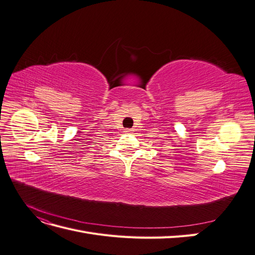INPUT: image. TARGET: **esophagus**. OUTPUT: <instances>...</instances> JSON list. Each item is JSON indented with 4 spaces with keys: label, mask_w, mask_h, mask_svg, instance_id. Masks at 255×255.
<instances>
[{
    "label": "esophagus",
    "mask_w": 255,
    "mask_h": 255,
    "mask_svg": "<svg viewBox=\"0 0 255 255\" xmlns=\"http://www.w3.org/2000/svg\"><path fill=\"white\" fill-rule=\"evenodd\" d=\"M125 132L126 133H132L133 132V128H126Z\"/></svg>",
    "instance_id": "34e87169"
}]
</instances>
